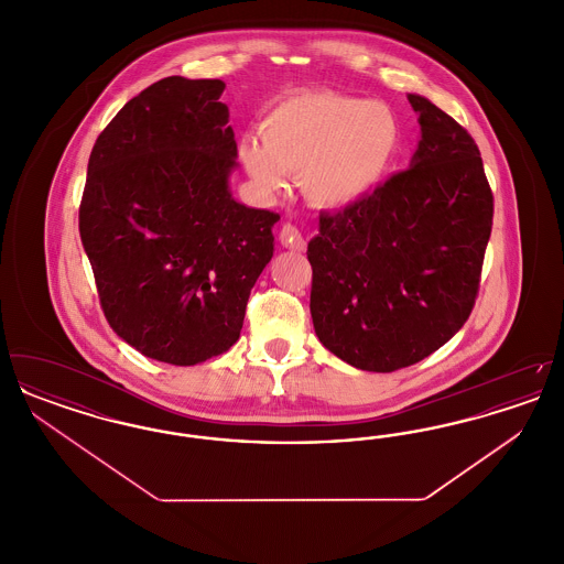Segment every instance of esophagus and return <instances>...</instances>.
Returning a JSON list of instances; mask_svg holds the SVG:
<instances>
[{
  "mask_svg": "<svg viewBox=\"0 0 564 564\" xmlns=\"http://www.w3.org/2000/svg\"><path fill=\"white\" fill-rule=\"evenodd\" d=\"M279 239H281V242H283L285 247L295 249V251H302V249L306 247V241H304L300 228L294 226V224H285V226L281 228V232H279Z\"/></svg>",
  "mask_w": 564,
  "mask_h": 564,
  "instance_id": "34e87169",
  "label": "esophagus"
}]
</instances>
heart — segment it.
<instances>
[{"instance_id": "b5f03b06", "label": "heart", "mask_w": 564, "mask_h": 564, "mask_svg": "<svg viewBox=\"0 0 564 564\" xmlns=\"http://www.w3.org/2000/svg\"><path fill=\"white\" fill-rule=\"evenodd\" d=\"M262 148L242 143L251 177L276 189L285 175L302 177L306 198L338 209L370 196L402 150L398 116L368 99L332 90L300 93L279 101L260 124Z\"/></svg>"}]
</instances>
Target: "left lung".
<instances>
[{"instance_id": "obj_1", "label": "left lung", "mask_w": 564, "mask_h": 564, "mask_svg": "<svg viewBox=\"0 0 564 564\" xmlns=\"http://www.w3.org/2000/svg\"><path fill=\"white\" fill-rule=\"evenodd\" d=\"M408 101L421 124L410 169L319 215L306 251L315 334L368 372L408 368L463 327L492 228V192L471 134L430 99Z\"/></svg>"}]
</instances>
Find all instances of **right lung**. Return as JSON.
Segmentation results:
<instances>
[{"instance_id": "obj_1", "label": "right lung", "mask_w": 564, "mask_h": 564, "mask_svg": "<svg viewBox=\"0 0 564 564\" xmlns=\"http://www.w3.org/2000/svg\"><path fill=\"white\" fill-rule=\"evenodd\" d=\"M221 80L171 76L97 137L80 237L111 329L150 359L194 366L230 349L274 251L279 214L232 198L237 141Z\"/></svg>"}]
</instances>
